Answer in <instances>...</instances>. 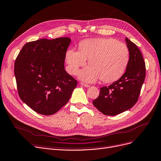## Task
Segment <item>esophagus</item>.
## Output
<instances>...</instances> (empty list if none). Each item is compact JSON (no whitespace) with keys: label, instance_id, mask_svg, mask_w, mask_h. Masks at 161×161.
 Masks as SVG:
<instances>
[{"label":"esophagus","instance_id":"1","mask_svg":"<svg viewBox=\"0 0 161 161\" xmlns=\"http://www.w3.org/2000/svg\"><path fill=\"white\" fill-rule=\"evenodd\" d=\"M80 85H81L82 86H83L86 87V88L90 87V85H87V84H85V83H83V82H80Z\"/></svg>","mask_w":161,"mask_h":161}]
</instances>
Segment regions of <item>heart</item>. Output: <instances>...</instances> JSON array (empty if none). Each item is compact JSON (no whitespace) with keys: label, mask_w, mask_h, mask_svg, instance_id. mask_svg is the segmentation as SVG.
I'll return each mask as SVG.
<instances>
[{"label":"heart","mask_w":161,"mask_h":161,"mask_svg":"<svg viewBox=\"0 0 161 161\" xmlns=\"http://www.w3.org/2000/svg\"><path fill=\"white\" fill-rule=\"evenodd\" d=\"M129 59L126 45L112 38L82 41L79 43V51L70 49L66 53L69 71L72 75H76L88 59L90 66L79 74L81 80L88 82H94L100 79L106 82L117 80L124 75Z\"/></svg>","instance_id":"1"}]
</instances>
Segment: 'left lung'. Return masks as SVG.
<instances>
[{"label": "left lung", "mask_w": 161, "mask_h": 161, "mask_svg": "<svg viewBox=\"0 0 161 161\" xmlns=\"http://www.w3.org/2000/svg\"><path fill=\"white\" fill-rule=\"evenodd\" d=\"M130 59L125 73L109 86L100 88L92 103L106 115H115L132 108L138 100L145 78V63L139 49L125 37Z\"/></svg>", "instance_id": "obj_1"}]
</instances>
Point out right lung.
Listing matches in <instances>:
<instances>
[{
    "label": "right lung",
    "mask_w": 161,
    "mask_h": 161,
    "mask_svg": "<svg viewBox=\"0 0 161 161\" xmlns=\"http://www.w3.org/2000/svg\"><path fill=\"white\" fill-rule=\"evenodd\" d=\"M71 40L41 39L25 44L14 63L18 94L36 112L52 115L69 100L77 81L65 69Z\"/></svg>",
    "instance_id": "right-lung-1"
}]
</instances>
